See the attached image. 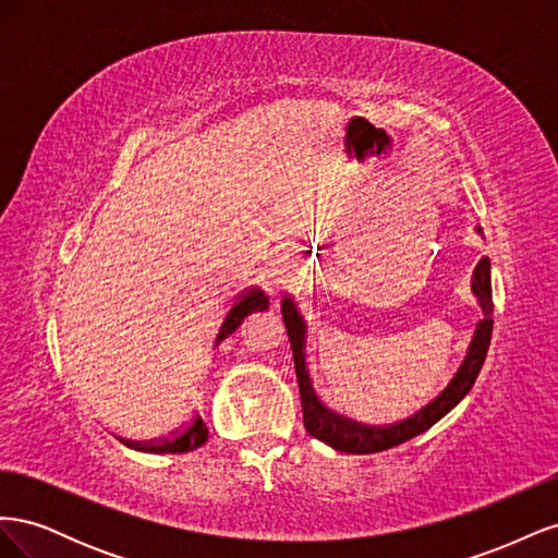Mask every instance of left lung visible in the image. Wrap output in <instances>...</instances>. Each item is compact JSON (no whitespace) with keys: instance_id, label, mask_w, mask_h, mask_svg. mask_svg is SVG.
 <instances>
[{"instance_id":"1","label":"left lung","mask_w":558,"mask_h":558,"mask_svg":"<svg viewBox=\"0 0 558 558\" xmlns=\"http://www.w3.org/2000/svg\"><path fill=\"white\" fill-rule=\"evenodd\" d=\"M482 232V228H477ZM472 293L477 295V302L482 307V318L477 320L475 335H472V342L468 347L465 359L461 367L456 369V375L447 384L445 391L430 400L426 408H421L414 416L398 421L391 426H365L359 421H351L342 414H335L328 410L324 402L318 400L310 369H307V326L305 318L298 312L295 300L283 295L281 300V316L286 332H289L291 349H293V361H295V375L300 386V402H302V421H305V428L316 440L326 442L328 447L344 451V453H375L391 449L396 445H402L412 440V437L428 430L433 424H437L445 414H449L456 404H459L468 391L475 384L480 369L484 365L488 342H492V330H494V300H492V263L488 258H482L472 272Z\"/></svg>"}]
</instances>
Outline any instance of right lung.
Returning a JSON list of instances; mask_svg holds the SVG:
<instances>
[{
  "label": "right lung",
  "mask_w": 558,
  "mask_h": 558,
  "mask_svg": "<svg viewBox=\"0 0 558 558\" xmlns=\"http://www.w3.org/2000/svg\"><path fill=\"white\" fill-rule=\"evenodd\" d=\"M269 307V298L260 289H251L244 295L234 300V305L228 310L223 316V324L218 328L216 335V344H221L226 337H230L234 330L242 326V320L253 314V312H265ZM209 430L205 426V421L195 416L189 426L179 430L172 437H165V440L158 442H130L125 440L128 447L137 449V451H148V453H183V451H193L207 442Z\"/></svg>",
  "instance_id": "obj_1"
}]
</instances>
